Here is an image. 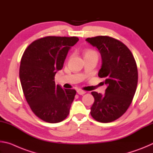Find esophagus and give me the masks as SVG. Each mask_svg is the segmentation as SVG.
I'll return each mask as SVG.
<instances>
[{
  "label": "esophagus",
  "mask_w": 153,
  "mask_h": 153,
  "mask_svg": "<svg viewBox=\"0 0 153 153\" xmlns=\"http://www.w3.org/2000/svg\"><path fill=\"white\" fill-rule=\"evenodd\" d=\"M77 94H79V95H83V94H84L85 93H86V92L84 91V90H79V89L77 90Z\"/></svg>",
  "instance_id": "esophagus-1"
}]
</instances>
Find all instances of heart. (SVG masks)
I'll return each mask as SVG.
<instances>
[{
	"mask_svg": "<svg viewBox=\"0 0 153 153\" xmlns=\"http://www.w3.org/2000/svg\"><path fill=\"white\" fill-rule=\"evenodd\" d=\"M86 55H94L98 57V54L96 51H92V50H87L85 51L84 53V56Z\"/></svg>",
	"mask_w": 153,
	"mask_h": 153,
	"instance_id": "1",
	"label": "heart"
}]
</instances>
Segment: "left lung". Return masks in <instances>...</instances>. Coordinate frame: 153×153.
I'll return each mask as SVG.
<instances>
[{"label": "left lung", "mask_w": 153, "mask_h": 153, "mask_svg": "<svg viewBox=\"0 0 153 153\" xmlns=\"http://www.w3.org/2000/svg\"><path fill=\"white\" fill-rule=\"evenodd\" d=\"M86 40L100 53L102 65L98 75L107 86L104 95L91 92L94 102L90 114L99 122H111L122 116L132 101L138 84L136 61L129 49L115 38L99 36Z\"/></svg>", "instance_id": "left-lung-1"}]
</instances>
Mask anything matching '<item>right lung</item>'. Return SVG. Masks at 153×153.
Masks as SVG:
<instances>
[{"mask_svg": "<svg viewBox=\"0 0 153 153\" xmlns=\"http://www.w3.org/2000/svg\"><path fill=\"white\" fill-rule=\"evenodd\" d=\"M78 40L75 36H46L33 41L23 54L19 67L23 92L33 113L46 122H61L69 113L76 91L56 86L55 76Z\"/></svg>", "mask_w": 153, "mask_h": 153, "instance_id": "1", "label": "right lung"}]
</instances>
